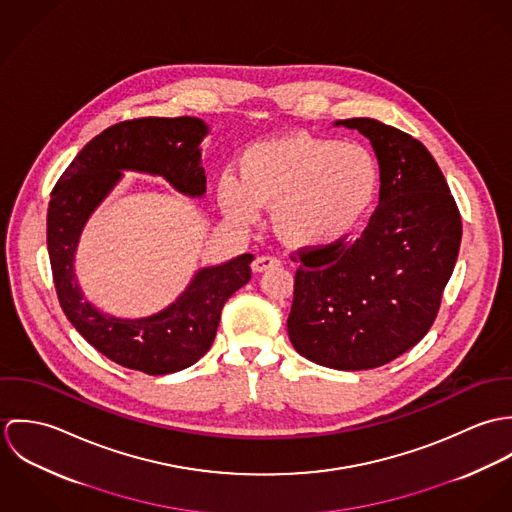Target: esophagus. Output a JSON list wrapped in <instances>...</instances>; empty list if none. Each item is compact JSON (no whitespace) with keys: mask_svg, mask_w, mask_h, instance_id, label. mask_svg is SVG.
Masks as SVG:
<instances>
[{"mask_svg":"<svg viewBox=\"0 0 512 512\" xmlns=\"http://www.w3.org/2000/svg\"><path fill=\"white\" fill-rule=\"evenodd\" d=\"M282 266V262L274 256H258L254 262H252V272L254 274H262L266 270H272V268H278Z\"/></svg>","mask_w":512,"mask_h":512,"instance_id":"obj_1","label":"esophagus"}]
</instances>
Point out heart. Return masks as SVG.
Returning <instances> with one entry per match:
<instances>
[{
    "mask_svg": "<svg viewBox=\"0 0 512 512\" xmlns=\"http://www.w3.org/2000/svg\"><path fill=\"white\" fill-rule=\"evenodd\" d=\"M240 179L222 175L217 201L226 219L252 224L274 207L276 234L293 248H323L347 238L370 213L380 169L359 144L290 134L246 147Z\"/></svg>",
    "mask_w": 512,
    "mask_h": 512,
    "instance_id": "obj_1",
    "label": "heart"
}]
</instances>
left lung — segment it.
Instances as JSON below:
<instances>
[{"instance_id": "obj_1", "label": "left lung", "mask_w": 512, "mask_h": 512, "mask_svg": "<svg viewBox=\"0 0 512 512\" xmlns=\"http://www.w3.org/2000/svg\"><path fill=\"white\" fill-rule=\"evenodd\" d=\"M368 138L378 207L359 238L299 252L288 333L321 366L366 370L418 345L438 315L461 244V217L432 153L372 118L337 120Z\"/></svg>"}]
</instances>
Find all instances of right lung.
Returning <instances> with one entry per match:
<instances>
[{"instance_id":"obj_1","label":"right lung","mask_w":512,"mask_h":512,"mask_svg":"<svg viewBox=\"0 0 512 512\" xmlns=\"http://www.w3.org/2000/svg\"><path fill=\"white\" fill-rule=\"evenodd\" d=\"M201 118H142L120 122L78 151L51 193L47 248L61 307L74 329L104 357L146 374H169L195 365L213 345L226 299L250 282L252 254H240L195 272L165 309L146 317H118L84 297L74 274L82 230L124 179V171L163 177L181 195L201 199L207 177Z\"/></svg>"}]
</instances>
